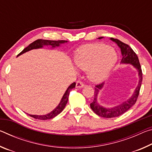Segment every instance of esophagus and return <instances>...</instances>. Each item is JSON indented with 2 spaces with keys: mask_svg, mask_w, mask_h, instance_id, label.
Returning a JSON list of instances; mask_svg holds the SVG:
<instances>
[{
  "mask_svg": "<svg viewBox=\"0 0 152 152\" xmlns=\"http://www.w3.org/2000/svg\"><path fill=\"white\" fill-rule=\"evenodd\" d=\"M84 82H82V81H77L76 82V88H82V87H84Z\"/></svg>",
  "mask_w": 152,
  "mask_h": 152,
  "instance_id": "esophagus-1",
  "label": "esophagus"
}]
</instances>
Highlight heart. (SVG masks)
<instances>
[{"label":"heart","instance_id":"1","mask_svg":"<svg viewBox=\"0 0 152 152\" xmlns=\"http://www.w3.org/2000/svg\"><path fill=\"white\" fill-rule=\"evenodd\" d=\"M117 59L114 49L99 43L80 48L74 56V63L78 68L86 70L92 81L101 82L109 75Z\"/></svg>","mask_w":152,"mask_h":152}]
</instances>
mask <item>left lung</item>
Wrapping results in <instances>:
<instances>
[{"mask_svg":"<svg viewBox=\"0 0 152 152\" xmlns=\"http://www.w3.org/2000/svg\"><path fill=\"white\" fill-rule=\"evenodd\" d=\"M101 38L102 37H101L99 39H101ZM110 39L116 43L118 46L121 48V51L123 56L121 63L132 64L138 71L140 80H139L138 86L136 88L135 92L129 99L127 100V101L124 102L121 104L118 105L117 107L110 108V109H107V108L102 107L97 102L98 93H99V91L102 88L104 83L97 84V85L95 86L94 101H92V103H91V108L97 115L104 118H113L120 116V115H123L126 111H127L133 105H134L136 101H137L139 94H140L141 82H142V70H141V65L137 54H136L134 52V51L131 48V47L129 45L121 42V41L117 39L110 38Z\"/></svg>","mask_w":152,"mask_h":152,"instance_id":"obj_1","label":"left lung"}]
</instances>
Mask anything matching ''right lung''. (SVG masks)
<instances>
[{"label":"right lung","mask_w":152,"mask_h":152,"mask_svg":"<svg viewBox=\"0 0 152 152\" xmlns=\"http://www.w3.org/2000/svg\"><path fill=\"white\" fill-rule=\"evenodd\" d=\"M68 41L65 40H58V41H52V40H45V39H37L33 42V43H31L29 45L27 46V48H25L21 52L19 53L17 56L23 54L27 51L31 50L33 49H37V48H42L43 45H51L53 48L56 47V46H59L60 44L61 43H66ZM76 86V82H73L71 85L68 87V89L66 90L65 93H64V96L61 99L60 104H58V106L56 108V109L52 110L51 113H48V114L45 115H32L28 114L30 117L34 118L35 119H39V120H48V119H51L54 118L55 117L57 116L58 115L60 114V113L62 111L64 108H65L66 105L68 102V96L69 94H70V91L74 87Z\"/></svg>","instance_id":"obj_1"}]
</instances>
